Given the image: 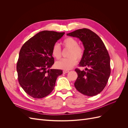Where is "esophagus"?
Here are the masks:
<instances>
[{
    "mask_svg": "<svg viewBox=\"0 0 128 128\" xmlns=\"http://www.w3.org/2000/svg\"><path fill=\"white\" fill-rule=\"evenodd\" d=\"M68 72H69V70H63V73L64 74H66V73H68Z\"/></svg>",
    "mask_w": 128,
    "mask_h": 128,
    "instance_id": "esophagus-1",
    "label": "esophagus"
}]
</instances>
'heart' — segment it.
<instances>
[{
    "instance_id": "1",
    "label": "heart",
    "mask_w": 128,
    "mask_h": 128,
    "mask_svg": "<svg viewBox=\"0 0 128 128\" xmlns=\"http://www.w3.org/2000/svg\"><path fill=\"white\" fill-rule=\"evenodd\" d=\"M66 48L69 49L68 54V58L61 59L56 62V66L59 69L69 70L76 64L77 60L82 59L84 55V50L80 46L78 45V42L72 37H68L64 39L62 42ZM52 54L56 59L61 57V51L59 44L53 45L52 48Z\"/></svg>"
}]
</instances>
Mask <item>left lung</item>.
I'll return each mask as SVG.
<instances>
[{"instance_id":"left-lung-1","label":"left lung","mask_w":128,"mask_h":128,"mask_svg":"<svg viewBox=\"0 0 128 128\" xmlns=\"http://www.w3.org/2000/svg\"><path fill=\"white\" fill-rule=\"evenodd\" d=\"M67 35L78 38L84 48L79 66L86 68L75 69L78 77L75 87L84 95L98 94L106 86L110 74V57L105 45L97 34L88 29L76 30Z\"/></svg>"}]
</instances>
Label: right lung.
I'll list each match as a JSON object with an SVG mask.
<instances>
[{"mask_svg":"<svg viewBox=\"0 0 128 128\" xmlns=\"http://www.w3.org/2000/svg\"><path fill=\"white\" fill-rule=\"evenodd\" d=\"M64 34L42 31L22 46L16 65L18 80L24 91L34 98L48 95L56 86L57 77L63 72L51 67L54 63L52 47Z\"/></svg>","mask_w":128,"mask_h":128,"instance_id":"add662e5","label":"right lung"}]
</instances>
